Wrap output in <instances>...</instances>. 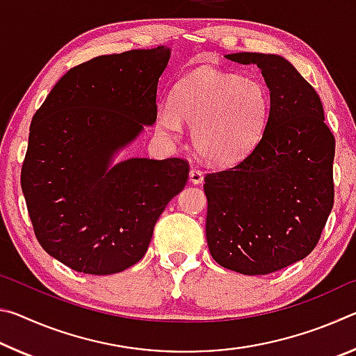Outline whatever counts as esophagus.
<instances>
[{"instance_id":"esophagus-1","label":"esophagus","mask_w":356,"mask_h":356,"mask_svg":"<svg viewBox=\"0 0 356 356\" xmlns=\"http://www.w3.org/2000/svg\"><path fill=\"white\" fill-rule=\"evenodd\" d=\"M202 179H204L202 171L196 170V168H191V170H190V182L197 185V184L202 182Z\"/></svg>"}]
</instances>
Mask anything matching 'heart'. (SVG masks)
<instances>
[{
    "mask_svg": "<svg viewBox=\"0 0 356 356\" xmlns=\"http://www.w3.org/2000/svg\"><path fill=\"white\" fill-rule=\"evenodd\" d=\"M268 114L270 95L261 80L200 69L174 84L168 110L156 116V129L176 136L180 124L190 125L196 154L222 166L245 159L257 146Z\"/></svg>",
    "mask_w": 356,
    "mask_h": 356,
    "instance_id": "b5f03b06",
    "label": "heart"
}]
</instances>
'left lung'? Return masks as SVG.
Instances as JSON below:
<instances>
[{
  "label": "left lung",
  "instance_id": "left-lung-1",
  "mask_svg": "<svg viewBox=\"0 0 356 356\" xmlns=\"http://www.w3.org/2000/svg\"><path fill=\"white\" fill-rule=\"evenodd\" d=\"M270 89L262 140L231 168L207 172L206 237L221 267L268 275L316 248L334 204V136L316 89L284 58L234 53Z\"/></svg>",
  "mask_w": 356,
  "mask_h": 356
}]
</instances>
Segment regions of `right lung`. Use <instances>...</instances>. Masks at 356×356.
<instances>
[{
	"mask_svg": "<svg viewBox=\"0 0 356 356\" xmlns=\"http://www.w3.org/2000/svg\"><path fill=\"white\" fill-rule=\"evenodd\" d=\"M170 50L102 55L61 76L33 116L20 184L35 238L72 270L111 275L146 254L188 179L184 159L111 156L156 120Z\"/></svg>",
	"mask_w": 356,
	"mask_h": 356,
	"instance_id": "right-lung-1",
	"label": "right lung"
}]
</instances>
